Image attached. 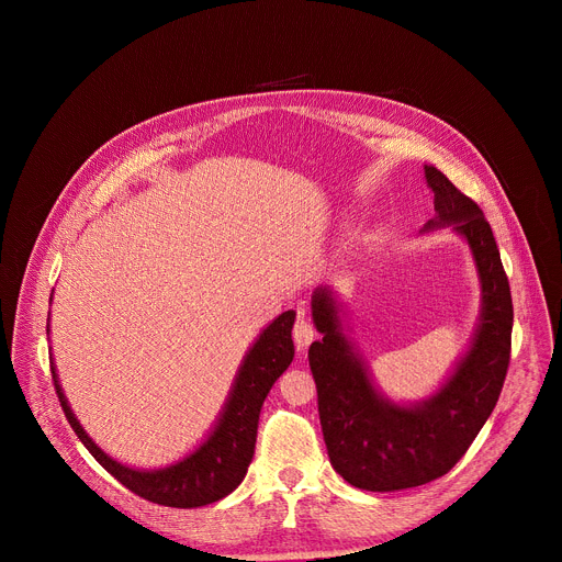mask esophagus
<instances>
[{"mask_svg":"<svg viewBox=\"0 0 562 562\" xmlns=\"http://www.w3.org/2000/svg\"><path fill=\"white\" fill-rule=\"evenodd\" d=\"M313 338H315L313 325L304 317V313H300L295 319V327H293V340H295L297 351H304L313 342Z\"/></svg>","mask_w":562,"mask_h":562,"instance_id":"1","label":"esophagus"}]
</instances>
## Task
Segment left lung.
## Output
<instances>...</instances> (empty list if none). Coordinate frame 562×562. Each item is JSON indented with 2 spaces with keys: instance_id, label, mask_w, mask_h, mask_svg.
Returning a JSON list of instances; mask_svg holds the SVG:
<instances>
[{
  "instance_id": "8db88e82",
  "label": "left lung",
  "mask_w": 562,
  "mask_h": 562,
  "mask_svg": "<svg viewBox=\"0 0 562 562\" xmlns=\"http://www.w3.org/2000/svg\"><path fill=\"white\" fill-rule=\"evenodd\" d=\"M425 178L436 209L425 228L453 226L467 239L483 286L473 342L447 382L418 405L391 403L342 334L334 291L319 286L311 297L323 340L308 347V367L329 460L349 485L367 492L420 487L445 475L492 416L512 358L514 304L492 226L436 167H425Z\"/></svg>"
}]
</instances>
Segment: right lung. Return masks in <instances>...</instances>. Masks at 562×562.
Listing matches in <instances>:
<instances>
[{
	"instance_id": "1",
	"label": "right lung",
	"mask_w": 562,
	"mask_h": 562,
	"mask_svg": "<svg viewBox=\"0 0 562 562\" xmlns=\"http://www.w3.org/2000/svg\"><path fill=\"white\" fill-rule=\"evenodd\" d=\"M293 323L295 311H284L260 334L235 375L233 389L211 436L193 453L171 467L139 471L106 456L77 423L50 362L59 405L68 425L91 456L139 498L178 509L211 505L228 496L247 475L256 451L262 403L295 353L291 340Z\"/></svg>"
}]
</instances>
